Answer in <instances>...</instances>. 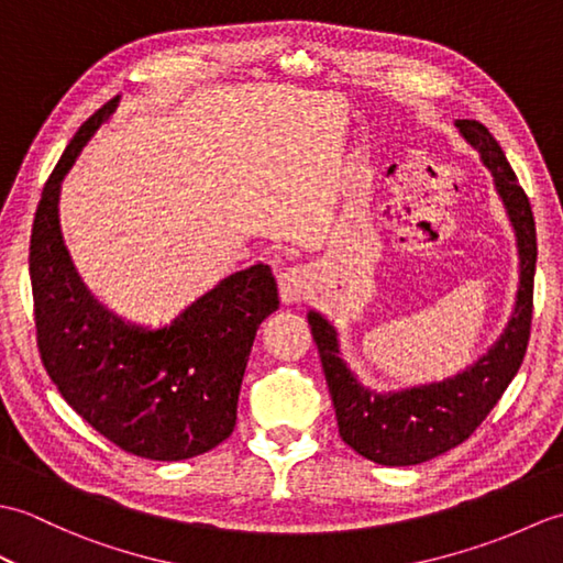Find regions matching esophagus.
<instances>
[{
    "label": "esophagus",
    "mask_w": 563,
    "mask_h": 563,
    "mask_svg": "<svg viewBox=\"0 0 563 563\" xmlns=\"http://www.w3.org/2000/svg\"><path fill=\"white\" fill-rule=\"evenodd\" d=\"M278 288H280V297L285 305H295L302 302L307 292H309V275L305 268L292 266L288 271H283L278 275Z\"/></svg>",
    "instance_id": "obj_1"
}]
</instances>
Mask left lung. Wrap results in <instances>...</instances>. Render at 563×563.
<instances>
[{
	"mask_svg": "<svg viewBox=\"0 0 563 563\" xmlns=\"http://www.w3.org/2000/svg\"><path fill=\"white\" fill-rule=\"evenodd\" d=\"M457 128L466 142L479 150L484 164L492 169L518 236V302L500 341L479 363L457 377L382 397L357 385L351 369L339 357L336 331L324 317L309 312V327H312L333 409H336L339 433L345 445L377 464H421L457 448L482 426L504 397L528 351L537 263V232L530 200L488 128L479 121H457Z\"/></svg>",
	"mask_w": 563,
	"mask_h": 563,
	"instance_id": "1",
	"label": "left lung"
}]
</instances>
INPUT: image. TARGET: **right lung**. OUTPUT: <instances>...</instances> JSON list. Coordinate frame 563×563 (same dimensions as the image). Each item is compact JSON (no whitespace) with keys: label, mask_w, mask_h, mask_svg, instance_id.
<instances>
[{"label":"right lung","mask_w":563,"mask_h":563,"mask_svg":"<svg viewBox=\"0 0 563 563\" xmlns=\"http://www.w3.org/2000/svg\"><path fill=\"white\" fill-rule=\"evenodd\" d=\"M115 101L77 130L35 208V341L57 391L106 440L145 460H188L232 435L256 329L280 305L278 283L263 263L239 271L159 331L128 327L93 300L63 244L57 194Z\"/></svg>","instance_id":"right-lung-1"}]
</instances>
